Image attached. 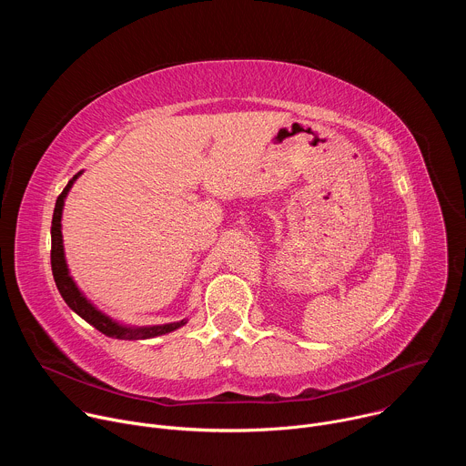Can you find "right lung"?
Returning a JSON list of instances; mask_svg holds the SVG:
<instances>
[{
  "instance_id": "obj_1",
  "label": "right lung",
  "mask_w": 466,
  "mask_h": 466,
  "mask_svg": "<svg viewBox=\"0 0 466 466\" xmlns=\"http://www.w3.org/2000/svg\"><path fill=\"white\" fill-rule=\"evenodd\" d=\"M81 173H77L66 187L62 189V193L58 195L56 203H55V210H53V221H51V271H53V279L56 284L58 293L62 295L64 302L68 304L79 317H83L86 322H90L94 328H97L101 334L108 336V338H116V339H128V341H137V339H149V338H157V336H164L169 334V331L180 328L186 324V320H178V322H169V324H162V326H146V328H128V326H121L116 320H112L110 317H106L105 313H101L90 300H86V297L79 291V288L76 286L74 279L68 273V265H66V258H64V245H62V232H60V218H62V207H64V198L68 195L72 184L76 182V178Z\"/></svg>"
}]
</instances>
